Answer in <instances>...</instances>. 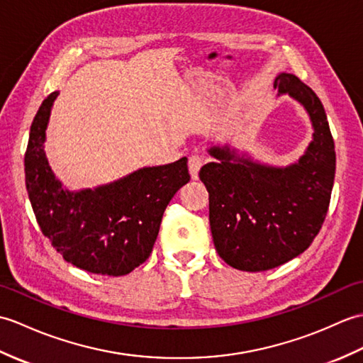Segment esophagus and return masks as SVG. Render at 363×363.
Masks as SVG:
<instances>
[{"instance_id":"34e87169","label":"esophagus","mask_w":363,"mask_h":363,"mask_svg":"<svg viewBox=\"0 0 363 363\" xmlns=\"http://www.w3.org/2000/svg\"><path fill=\"white\" fill-rule=\"evenodd\" d=\"M188 164H189V174L192 177V180H197L200 167H202V164H203V158L200 155H191Z\"/></svg>"}]
</instances>
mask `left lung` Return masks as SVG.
Returning a JSON list of instances; mask_svg holds the SVG:
<instances>
[{"label": "left lung", "instance_id": "obj_1", "mask_svg": "<svg viewBox=\"0 0 363 363\" xmlns=\"http://www.w3.org/2000/svg\"><path fill=\"white\" fill-rule=\"evenodd\" d=\"M273 86L308 111L313 133L304 154L289 166H272L217 144L208 149L216 160L199 172L217 253L244 272L275 269L301 255L325 222L334 184L335 149L323 104L289 72H279Z\"/></svg>", "mask_w": 363, "mask_h": 363}]
</instances>
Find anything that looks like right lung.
Returning <instances> with one entry per match:
<instances>
[{
    "instance_id": "right-lung-1",
    "label": "right lung",
    "mask_w": 363,
    "mask_h": 363,
    "mask_svg": "<svg viewBox=\"0 0 363 363\" xmlns=\"http://www.w3.org/2000/svg\"><path fill=\"white\" fill-rule=\"evenodd\" d=\"M57 96L51 93L40 106L24 155L26 189L38 227L67 262L96 275H127L150 256L167 203L189 182L188 158L141 167L94 189L63 188L45 154Z\"/></svg>"
}]
</instances>
